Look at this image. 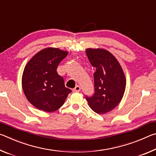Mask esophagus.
<instances>
[{"mask_svg": "<svg viewBox=\"0 0 156 156\" xmlns=\"http://www.w3.org/2000/svg\"><path fill=\"white\" fill-rule=\"evenodd\" d=\"M80 89H81L80 87V86H78V85H77V86H76V87H75L74 89H73V92L80 91Z\"/></svg>", "mask_w": 156, "mask_h": 156, "instance_id": "34e87169", "label": "esophagus"}]
</instances>
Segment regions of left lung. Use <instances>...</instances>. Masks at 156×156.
Masks as SVG:
<instances>
[{"label":"left lung","instance_id":"8db88e82","mask_svg":"<svg viewBox=\"0 0 156 156\" xmlns=\"http://www.w3.org/2000/svg\"><path fill=\"white\" fill-rule=\"evenodd\" d=\"M94 73V94L86 96L91 109L98 114L110 112L120 103L126 87V79L120 65L113 55L103 49H86Z\"/></svg>","mask_w":156,"mask_h":156}]
</instances>
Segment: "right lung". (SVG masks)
<instances>
[{
	"label": "right lung",
	"instance_id": "add662e5",
	"mask_svg": "<svg viewBox=\"0 0 156 156\" xmlns=\"http://www.w3.org/2000/svg\"><path fill=\"white\" fill-rule=\"evenodd\" d=\"M56 48L44 49L25 66L22 78L23 89L29 102L37 109L52 112L62 107L72 90L65 86L57 67L67 56Z\"/></svg>",
	"mask_w": 156,
	"mask_h": 156
}]
</instances>
